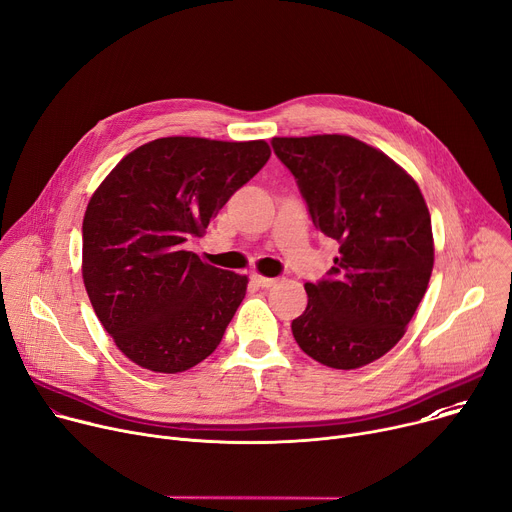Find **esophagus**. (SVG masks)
Instances as JSON below:
<instances>
[{"mask_svg":"<svg viewBox=\"0 0 512 512\" xmlns=\"http://www.w3.org/2000/svg\"><path fill=\"white\" fill-rule=\"evenodd\" d=\"M252 283L262 287V289H268V287L277 283V279H268V277H262V274H252Z\"/></svg>","mask_w":512,"mask_h":512,"instance_id":"34e87169","label":"esophagus"}]
</instances>
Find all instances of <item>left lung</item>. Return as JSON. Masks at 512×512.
I'll use <instances>...</instances> for the list:
<instances>
[{
  "label": "left lung",
  "instance_id": "left-lung-1",
  "mask_svg": "<svg viewBox=\"0 0 512 512\" xmlns=\"http://www.w3.org/2000/svg\"><path fill=\"white\" fill-rule=\"evenodd\" d=\"M309 217L338 242L326 277L305 283L307 307L291 330L299 348L332 369H359L400 342L432 264L430 213L412 176L348 135L274 137Z\"/></svg>",
  "mask_w": 512,
  "mask_h": 512
}]
</instances>
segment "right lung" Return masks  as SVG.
Returning a JSON list of instances; mask_svg holds the SVG:
<instances>
[{
  "label": "right lung",
  "instance_id": "obj_1",
  "mask_svg": "<svg viewBox=\"0 0 512 512\" xmlns=\"http://www.w3.org/2000/svg\"><path fill=\"white\" fill-rule=\"evenodd\" d=\"M266 141L164 137L114 166L84 215L82 274L104 330L135 365L182 373L219 346L248 277L205 264L201 238L268 162Z\"/></svg>",
  "mask_w": 512,
  "mask_h": 512
}]
</instances>
